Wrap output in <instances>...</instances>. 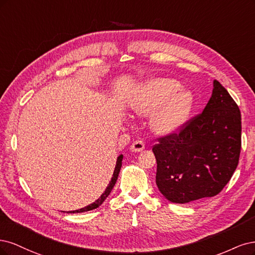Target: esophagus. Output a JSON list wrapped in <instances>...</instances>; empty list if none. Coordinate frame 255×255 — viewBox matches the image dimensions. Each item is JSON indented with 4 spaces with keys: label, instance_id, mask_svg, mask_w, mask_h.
Wrapping results in <instances>:
<instances>
[{
    "label": "esophagus",
    "instance_id": "obj_1",
    "mask_svg": "<svg viewBox=\"0 0 255 255\" xmlns=\"http://www.w3.org/2000/svg\"><path fill=\"white\" fill-rule=\"evenodd\" d=\"M144 148H145V143L142 141V139H136V141H134L130 147L131 151H134V152L142 151Z\"/></svg>",
    "mask_w": 255,
    "mask_h": 255
}]
</instances>
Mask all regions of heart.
<instances>
[{"label":"heart","mask_w":255,"mask_h":255,"mask_svg":"<svg viewBox=\"0 0 255 255\" xmlns=\"http://www.w3.org/2000/svg\"><path fill=\"white\" fill-rule=\"evenodd\" d=\"M181 85L172 79L148 80L138 88L134 100L131 103V108L137 114H149L157 111L168 101L154 114L151 125L159 133H172L187 121L194 106L193 94L185 90L179 93Z\"/></svg>","instance_id":"b5f03b06"}]
</instances>
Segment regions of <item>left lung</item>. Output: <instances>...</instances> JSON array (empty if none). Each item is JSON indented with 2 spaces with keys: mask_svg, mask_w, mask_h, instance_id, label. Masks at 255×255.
<instances>
[{
  "mask_svg": "<svg viewBox=\"0 0 255 255\" xmlns=\"http://www.w3.org/2000/svg\"><path fill=\"white\" fill-rule=\"evenodd\" d=\"M155 183L165 198L187 203L219 194L232 178L242 148L240 108L219 81L203 111L179 132L158 138Z\"/></svg>",
  "mask_w": 255,
  "mask_h": 255,
  "instance_id": "obj_1",
  "label": "left lung"
}]
</instances>
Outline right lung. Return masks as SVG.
Here are the masks:
<instances>
[{"mask_svg": "<svg viewBox=\"0 0 255 255\" xmlns=\"http://www.w3.org/2000/svg\"><path fill=\"white\" fill-rule=\"evenodd\" d=\"M122 160H123V154L119 155L118 157V160H117V165H116V169H114L113 171V176L110 180V182L108 184V186H107V188L105 190V192L102 194V196L98 198L97 200H95L93 203L87 205V207L83 208V209H79V210H76V211H72L71 213H81V212H87V211H91V210H94L96 208L100 207V205L105 201V199L107 198V197L109 196V194L111 193L113 186L116 185L117 183V180H118V177H119V174H120V170H121V167H122Z\"/></svg>", "mask_w": 255, "mask_h": 255, "instance_id": "1", "label": "right lung"}]
</instances>
